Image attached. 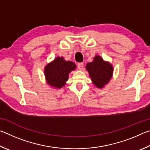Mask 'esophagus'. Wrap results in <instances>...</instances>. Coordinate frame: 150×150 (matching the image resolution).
I'll return each mask as SVG.
<instances>
[{
    "instance_id": "obj_1",
    "label": "esophagus",
    "mask_w": 150,
    "mask_h": 150,
    "mask_svg": "<svg viewBox=\"0 0 150 150\" xmlns=\"http://www.w3.org/2000/svg\"><path fill=\"white\" fill-rule=\"evenodd\" d=\"M77 67L79 68V69L82 70L83 69V67H84V64H83V63H79V64H78Z\"/></svg>"
}]
</instances>
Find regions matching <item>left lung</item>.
<instances>
[{
    "label": "left lung",
    "mask_w": 150,
    "mask_h": 150,
    "mask_svg": "<svg viewBox=\"0 0 150 150\" xmlns=\"http://www.w3.org/2000/svg\"><path fill=\"white\" fill-rule=\"evenodd\" d=\"M86 70L88 72L94 85L98 88H102L110 81L114 69L110 63L96 55L92 62L86 65Z\"/></svg>",
    "instance_id": "8db88e82"
}]
</instances>
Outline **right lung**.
Returning a JSON list of instances; mask_svg holds the SVG:
<instances>
[{
	"label": "right lung",
	"mask_w": 150,
	"mask_h": 150,
	"mask_svg": "<svg viewBox=\"0 0 150 150\" xmlns=\"http://www.w3.org/2000/svg\"><path fill=\"white\" fill-rule=\"evenodd\" d=\"M76 67L73 62L65 61L63 57H55L44 67V75L48 85L57 89L62 88L65 85L69 73Z\"/></svg>",
	"instance_id": "1"
}]
</instances>
